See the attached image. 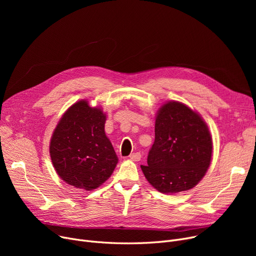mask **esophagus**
<instances>
[{
  "mask_svg": "<svg viewBox=\"0 0 256 256\" xmlns=\"http://www.w3.org/2000/svg\"><path fill=\"white\" fill-rule=\"evenodd\" d=\"M141 158H142V156H141L140 152H134V154H132L130 156V158L132 160H135V162H138V160H141Z\"/></svg>",
  "mask_w": 256,
  "mask_h": 256,
  "instance_id": "1",
  "label": "esophagus"
}]
</instances>
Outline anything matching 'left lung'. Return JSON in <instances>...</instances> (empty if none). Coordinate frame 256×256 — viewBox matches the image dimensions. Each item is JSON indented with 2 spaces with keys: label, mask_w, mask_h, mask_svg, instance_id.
I'll use <instances>...</instances> for the list:
<instances>
[{
  "label": "left lung",
  "mask_w": 256,
  "mask_h": 256,
  "mask_svg": "<svg viewBox=\"0 0 256 256\" xmlns=\"http://www.w3.org/2000/svg\"><path fill=\"white\" fill-rule=\"evenodd\" d=\"M154 136L147 165H141L146 180L162 193L192 189L212 160V142L204 119L180 102H166L156 114Z\"/></svg>",
  "instance_id": "obj_1"
}]
</instances>
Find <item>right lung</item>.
Returning a JSON list of instances; mask_svg holds the SVG:
<instances>
[{
    "label": "right lung",
    "instance_id": "1",
    "mask_svg": "<svg viewBox=\"0 0 256 256\" xmlns=\"http://www.w3.org/2000/svg\"><path fill=\"white\" fill-rule=\"evenodd\" d=\"M106 114L86 100L67 110L50 144V154L58 176L78 189H96L111 176L118 158L104 132Z\"/></svg>",
    "mask_w": 256,
    "mask_h": 256
}]
</instances>
